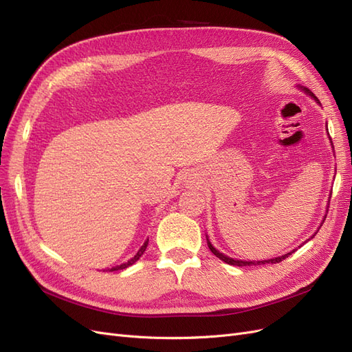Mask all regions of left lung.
Returning a JSON list of instances; mask_svg holds the SVG:
<instances>
[{
	"mask_svg": "<svg viewBox=\"0 0 352 352\" xmlns=\"http://www.w3.org/2000/svg\"><path fill=\"white\" fill-rule=\"evenodd\" d=\"M304 91L308 94V95H311V97L318 102V100H317V97L316 95L310 91V89H307V88H304ZM207 245H208V248H210V251L216 255L217 258H220L221 261H225V263H228V264H230V265H239V267H242V265H261V264H269V263H272V264H276V263H280V261H283L287 255H291L292 252H287V254H285V255H282V257H278V258H272V260H264V261H241V260H233V258H230V257H226V255H223L221 252H219L214 247H212V245L210 243V241H207Z\"/></svg>",
	"mask_w": 352,
	"mask_h": 352,
	"instance_id": "8db88e82",
	"label": "left lung"
}]
</instances>
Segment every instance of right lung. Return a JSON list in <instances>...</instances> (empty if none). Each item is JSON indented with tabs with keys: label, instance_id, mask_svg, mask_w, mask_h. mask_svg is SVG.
<instances>
[{
	"label": "right lung",
	"instance_id": "add662e5",
	"mask_svg": "<svg viewBox=\"0 0 352 352\" xmlns=\"http://www.w3.org/2000/svg\"><path fill=\"white\" fill-rule=\"evenodd\" d=\"M146 245H148V241H145V243L142 245V247H141V250L140 251H138L136 252V255H135V257L133 258H131L129 261H127V263H123V264H120V265H116V267H113L110 272H116V270H123V269H127V267H129V265H132L135 261H138V260H140V257H141V255L144 254V251L146 250Z\"/></svg>",
	"mask_w": 352,
	"mask_h": 352
}]
</instances>
